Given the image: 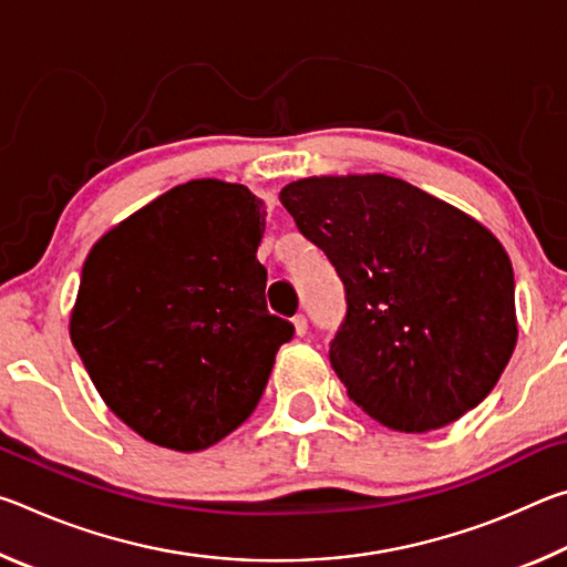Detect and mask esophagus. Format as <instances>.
Returning a JSON list of instances; mask_svg holds the SVG:
<instances>
[{
    "label": "esophagus",
    "instance_id": "esophagus-1",
    "mask_svg": "<svg viewBox=\"0 0 567 567\" xmlns=\"http://www.w3.org/2000/svg\"><path fill=\"white\" fill-rule=\"evenodd\" d=\"M292 328H295L297 338H302V334H307V320H305V315H295V318H292Z\"/></svg>",
    "mask_w": 567,
    "mask_h": 567
}]
</instances>
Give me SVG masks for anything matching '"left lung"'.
<instances>
[{
  "label": "left lung",
  "instance_id": "8db88e82",
  "mask_svg": "<svg viewBox=\"0 0 567 567\" xmlns=\"http://www.w3.org/2000/svg\"><path fill=\"white\" fill-rule=\"evenodd\" d=\"M280 203L348 292L330 362L354 405L427 433L491 395L517 342L513 265L491 229L380 172L297 179Z\"/></svg>",
  "mask_w": 567,
  "mask_h": 567
}]
</instances>
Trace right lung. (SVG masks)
<instances>
[{
	"label": "right lung",
	"mask_w": 567,
	"mask_h": 567,
	"mask_svg": "<svg viewBox=\"0 0 567 567\" xmlns=\"http://www.w3.org/2000/svg\"><path fill=\"white\" fill-rule=\"evenodd\" d=\"M260 199L189 179L107 229L82 267L70 338L147 443L199 453L252 415L292 324L267 312Z\"/></svg>",
	"instance_id": "add662e5"
}]
</instances>
